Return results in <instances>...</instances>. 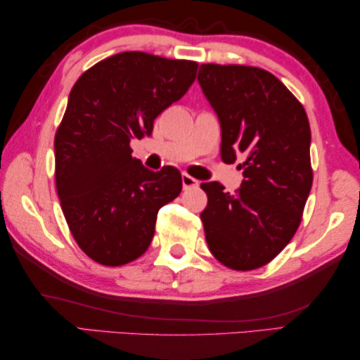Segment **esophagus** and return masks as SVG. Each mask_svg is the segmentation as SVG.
<instances>
[{"label":"esophagus","mask_w":360,"mask_h":360,"mask_svg":"<svg viewBox=\"0 0 360 360\" xmlns=\"http://www.w3.org/2000/svg\"><path fill=\"white\" fill-rule=\"evenodd\" d=\"M181 185H184L185 190H188V188L198 186V180H196V179H193L191 175L184 174V175H181Z\"/></svg>","instance_id":"34e87169"}]
</instances>
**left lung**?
<instances>
[{"mask_svg":"<svg viewBox=\"0 0 360 360\" xmlns=\"http://www.w3.org/2000/svg\"><path fill=\"white\" fill-rule=\"evenodd\" d=\"M198 82L219 117L220 156L240 159L243 184L233 194L202 184L205 239L225 266L249 271L290 243L313 185L311 129L303 105L266 70L205 63Z\"/></svg>","mask_w":360,"mask_h":360,"instance_id":"1","label":"left lung"}]
</instances>
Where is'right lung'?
<instances>
[{
  "label": "right lung",
  "instance_id": "1",
  "mask_svg": "<svg viewBox=\"0 0 360 360\" xmlns=\"http://www.w3.org/2000/svg\"><path fill=\"white\" fill-rule=\"evenodd\" d=\"M191 60L120 52L79 76L56 134V185L70 231L86 255L121 266L148 249L158 212L181 191L180 170H150L131 140L185 96Z\"/></svg>",
  "mask_w": 360,
  "mask_h": 360
}]
</instances>
